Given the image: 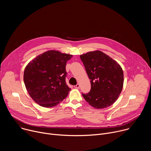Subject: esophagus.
<instances>
[{
  "instance_id": "obj_1",
  "label": "esophagus",
  "mask_w": 151,
  "mask_h": 151,
  "mask_svg": "<svg viewBox=\"0 0 151 151\" xmlns=\"http://www.w3.org/2000/svg\"><path fill=\"white\" fill-rule=\"evenodd\" d=\"M79 87H80V85L79 84V83H77L76 85H75L74 86V87L75 88H79Z\"/></svg>"
}]
</instances>
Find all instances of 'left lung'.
<instances>
[{
    "label": "left lung",
    "mask_w": 151,
    "mask_h": 151,
    "mask_svg": "<svg viewBox=\"0 0 151 151\" xmlns=\"http://www.w3.org/2000/svg\"><path fill=\"white\" fill-rule=\"evenodd\" d=\"M90 79L91 90L82 94L86 101L96 109L113 104L121 93L124 73L119 64L100 51L88 52L80 55Z\"/></svg>",
    "instance_id": "8db88e82"
}]
</instances>
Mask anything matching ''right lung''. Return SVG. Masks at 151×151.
Returning <instances> with one entry per match:
<instances>
[{
    "label": "right lung",
    "mask_w": 151,
    "mask_h": 151,
    "mask_svg": "<svg viewBox=\"0 0 151 151\" xmlns=\"http://www.w3.org/2000/svg\"><path fill=\"white\" fill-rule=\"evenodd\" d=\"M72 55L50 50L30 61L24 72V82L32 99L39 105L51 107L65 99L70 88L66 83V63Z\"/></svg>",
    "instance_id": "1"
}]
</instances>
